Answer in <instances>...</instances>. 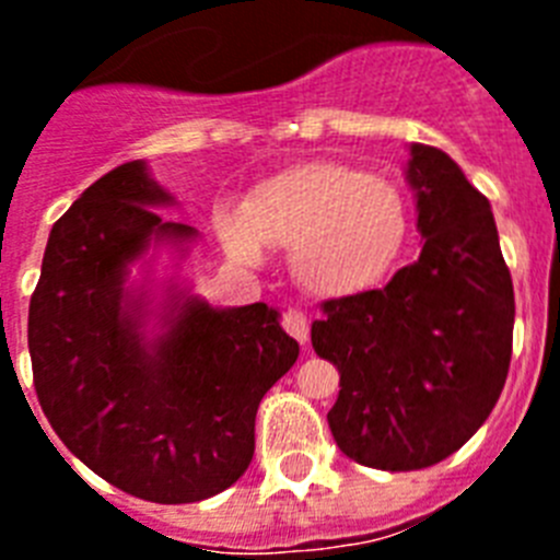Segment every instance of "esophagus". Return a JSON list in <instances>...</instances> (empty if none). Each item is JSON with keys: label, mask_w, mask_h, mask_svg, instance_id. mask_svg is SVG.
<instances>
[{"label": "esophagus", "mask_w": 560, "mask_h": 560, "mask_svg": "<svg viewBox=\"0 0 560 560\" xmlns=\"http://www.w3.org/2000/svg\"><path fill=\"white\" fill-rule=\"evenodd\" d=\"M283 328L285 334L294 336L300 345H305L308 341V319H305V314L300 308H289L283 314Z\"/></svg>", "instance_id": "esophagus-1"}]
</instances>
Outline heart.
<instances>
[{
	"instance_id": "1",
	"label": "heart",
	"mask_w": 560,
	"mask_h": 560,
	"mask_svg": "<svg viewBox=\"0 0 560 560\" xmlns=\"http://www.w3.org/2000/svg\"><path fill=\"white\" fill-rule=\"evenodd\" d=\"M398 185L341 162H303L257 182L241 210H219L215 230L232 260L264 264L289 246L291 275L325 300L353 296L389 275L409 241Z\"/></svg>"
}]
</instances>
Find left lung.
<instances>
[{
	"mask_svg": "<svg viewBox=\"0 0 560 560\" xmlns=\"http://www.w3.org/2000/svg\"><path fill=\"white\" fill-rule=\"evenodd\" d=\"M423 249L384 289L328 300L311 325L339 368L336 446L381 471L446 459L502 395L513 350V283L491 201L440 148L409 142Z\"/></svg>",
	"mask_w": 560,
	"mask_h": 560,
	"instance_id": "1",
	"label": "left lung"
}]
</instances>
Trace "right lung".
<instances>
[{"mask_svg": "<svg viewBox=\"0 0 560 560\" xmlns=\"http://www.w3.org/2000/svg\"><path fill=\"white\" fill-rule=\"evenodd\" d=\"M173 205L145 160L86 187L49 230L27 319L52 432L97 477L160 504L244 477L257 407L300 355L277 308H215L179 275L156 277L160 252L179 266L199 241L156 212Z\"/></svg>", "mask_w": 560, "mask_h": 560, "instance_id": "1", "label": "right lung"}]
</instances>
